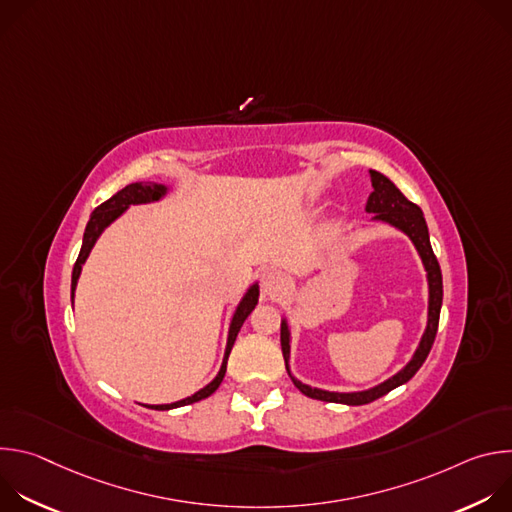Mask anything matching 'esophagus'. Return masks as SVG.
Segmentation results:
<instances>
[{
	"label": "esophagus",
	"mask_w": 512,
	"mask_h": 512,
	"mask_svg": "<svg viewBox=\"0 0 512 512\" xmlns=\"http://www.w3.org/2000/svg\"><path fill=\"white\" fill-rule=\"evenodd\" d=\"M279 289H281V277L275 271H265L261 275V294L275 296Z\"/></svg>",
	"instance_id": "obj_1"
}]
</instances>
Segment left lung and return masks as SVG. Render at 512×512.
Masks as SVG:
<instances>
[{
	"mask_svg": "<svg viewBox=\"0 0 512 512\" xmlns=\"http://www.w3.org/2000/svg\"><path fill=\"white\" fill-rule=\"evenodd\" d=\"M369 176H371L373 192L369 194V200H367L364 210H367V214H373L371 223H383V225H389V227L401 231L403 235H407L423 263L425 279H427V324H425V330L421 334V340H419L413 356L407 360L405 367L399 369L393 377L385 379L383 383H379L375 387L362 389V391H328V389L306 385L298 377H294V373H291V369H289L291 324H289L287 316L283 314L281 316V352H283L287 375L306 397L328 401V403L364 405V403H371V401L387 395L389 391L405 385L425 362V358L431 350V344L435 340L437 322H440V312H442V300H444L442 269L433 255V249L429 243V231H427L421 208L417 204L409 202L385 174L369 170Z\"/></svg>",
	"mask_w": 512,
	"mask_h": 512,
	"instance_id": "left-lung-1",
	"label": "left lung"
}]
</instances>
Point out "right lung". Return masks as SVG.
<instances>
[{"instance_id": "1", "label": "right lung", "mask_w": 512, "mask_h": 512, "mask_svg": "<svg viewBox=\"0 0 512 512\" xmlns=\"http://www.w3.org/2000/svg\"><path fill=\"white\" fill-rule=\"evenodd\" d=\"M172 192L170 186H164V184H148V182H135V184H129L125 186L123 190H119L115 196H111L107 202H103L101 206H97L89 218L87 223V229H85V235H83V247H81V253H79V259L75 263V267H72V279H70V300H72V306H75V291H77V283H79V277H81V271H83V265L85 261L89 259L95 243L99 241V237L105 233L107 227H111L119 216H123L129 206H139V204H154V202H160L164 200L168 194ZM259 302V281L255 279L247 291L243 294L241 302L237 304L233 316H231V322H229V334H227V346H225V356H223V364L221 369H218L216 377L204 385L202 389H198L196 393H192L190 397H184L180 401H174V403H162V405H143V407H150V409H158V411H168V409H176V407H184V405H190V403H196V401H202L206 397H210L218 385L223 383L225 379V373H227V360H229V354L233 350V344L237 340V334L243 326V322L249 318V314L255 310Z\"/></svg>"}]
</instances>
